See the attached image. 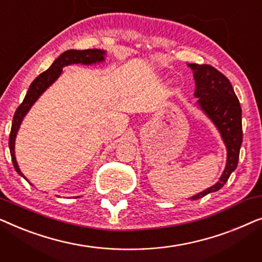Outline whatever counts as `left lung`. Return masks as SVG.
Instances as JSON below:
<instances>
[{"mask_svg": "<svg viewBox=\"0 0 262 262\" xmlns=\"http://www.w3.org/2000/svg\"><path fill=\"white\" fill-rule=\"evenodd\" d=\"M195 80L194 96L198 106L212 120L227 146V166L220 181L212 187L193 195L192 200L203 198L223 187L238 163L242 144V110L230 81L209 64H188Z\"/></svg>", "mask_w": 262, "mask_h": 262, "instance_id": "left-lung-1", "label": "left lung"}]
</instances>
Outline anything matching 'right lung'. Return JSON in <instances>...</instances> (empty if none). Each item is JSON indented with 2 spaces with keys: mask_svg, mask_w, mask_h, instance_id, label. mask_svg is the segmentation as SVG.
<instances>
[{
  "mask_svg": "<svg viewBox=\"0 0 262 262\" xmlns=\"http://www.w3.org/2000/svg\"><path fill=\"white\" fill-rule=\"evenodd\" d=\"M106 52L103 50L99 49H88V50H68V51L63 52L55 62L52 63V66L49 68L48 70L41 73L35 80L32 82L30 88H28L27 94L25 96L24 101L21 105L17 107L14 114L13 123H12V130H10L9 135V150H10V156H12V161L14 164V168L17 171V174H20L21 177L25 178V175L21 173L19 166H17L16 159H15V151H14V146H15V137L19 130L21 121H23L24 117L26 116L28 111L32 107V105L37 101L39 96L55 82L57 78L59 77V75L62 74L63 68L70 64H95L100 63L102 60H105ZM26 179V178H25ZM27 180V179H26ZM28 181V180H27Z\"/></svg>",
  "mask_w": 262,
  "mask_h": 262,
  "instance_id": "right-lung-1",
  "label": "right lung"
}]
</instances>
